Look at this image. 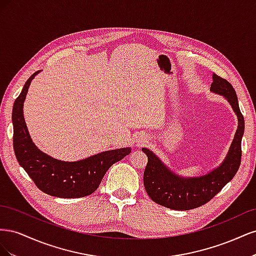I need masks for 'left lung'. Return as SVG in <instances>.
<instances>
[{
	"instance_id": "left-lung-1",
	"label": "left lung",
	"mask_w": 256,
	"mask_h": 256,
	"mask_svg": "<svg viewBox=\"0 0 256 256\" xmlns=\"http://www.w3.org/2000/svg\"><path fill=\"white\" fill-rule=\"evenodd\" d=\"M210 90L226 97L238 118V128L228 156L222 164L204 176L184 178L168 170L152 152L142 148L148 162L143 182L147 194L161 206L174 210H190L209 202L237 173L242 162V138L244 131V115L240 112L236 92L220 76L212 74Z\"/></svg>"
}]
</instances>
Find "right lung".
Listing matches in <instances>:
<instances>
[{"mask_svg": "<svg viewBox=\"0 0 256 256\" xmlns=\"http://www.w3.org/2000/svg\"><path fill=\"white\" fill-rule=\"evenodd\" d=\"M34 72L26 82L12 108L14 150L19 164L26 170L38 189L62 198H83L95 192L104 174L115 162L130 154V147L108 150L80 161L54 159L40 152L32 142L23 118V102Z\"/></svg>", "mask_w": 256, "mask_h": 256, "instance_id": "add662e5", "label": "right lung"}]
</instances>
